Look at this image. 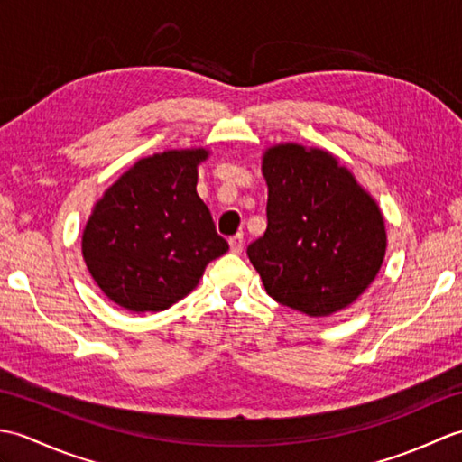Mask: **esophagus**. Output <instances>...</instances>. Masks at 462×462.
Here are the masks:
<instances>
[{"mask_svg": "<svg viewBox=\"0 0 462 462\" xmlns=\"http://www.w3.org/2000/svg\"><path fill=\"white\" fill-rule=\"evenodd\" d=\"M244 250V236L242 234H236V236L230 238V252L232 254H242Z\"/></svg>", "mask_w": 462, "mask_h": 462, "instance_id": "1", "label": "esophagus"}]
</instances>
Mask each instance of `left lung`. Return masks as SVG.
<instances>
[{
  "instance_id": "8db88e82",
  "label": "left lung",
  "mask_w": 462,
  "mask_h": 462,
  "mask_svg": "<svg viewBox=\"0 0 462 462\" xmlns=\"http://www.w3.org/2000/svg\"><path fill=\"white\" fill-rule=\"evenodd\" d=\"M268 228L248 246L263 288L282 306L326 318L375 280L387 234L377 202L328 151L296 143L263 152Z\"/></svg>"
}]
</instances>
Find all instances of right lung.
Returning a JSON list of instances; mask_svg holds the SVG:
<instances>
[{"mask_svg": "<svg viewBox=\"0 0 462 462\" xmlns=\"http://www.w3.org/2000/svg\"><path fill=\"white\" fill-rule=\"evenodd\" d=\"M206 149L164 151L134 162L83 230V260L97 286L129 311H162L196 288L228 252L199 192Z\"/></svg>", "mask_w": 462, "mask_h": 462, "instance_id": "1", "label": "right lung"}]
</instances>
